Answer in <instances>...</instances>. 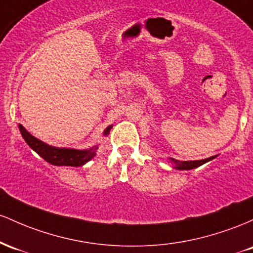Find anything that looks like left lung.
I'll return each instance as SVG.
<instances>
[{
  "mask_svg": "<svg viewBox=\"0 0 253 253\" xmlns=\"http://www.w3.org/2000/svg\"><path fill=\"white\" fill-rule=\"evenodd\" d=\"M214 158H216V155L215 157H211L208 159H204V160H195V161H179V160H175V159H172L169 161H172L173 164H174V169H196V167L201 166V165L208 163V161L212 160Z\"/></svg>",
  "mask_w": 253,
  "mask_h": 253,
  "instance_id": "left-lung-1",
  "label": "left lung"
}]
</instances>
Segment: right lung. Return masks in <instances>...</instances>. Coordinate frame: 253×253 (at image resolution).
<instances>
[{
  "instance_id": "obj_1",
  "label": "right lung",
  "mask_w": 253,
  "mask_h": 253,
  "mask_svg": "<svg viewBox=\"0 0 253 253\" xmlns=\"http://www.w3.org/2000/svg\"><path fill=\"white\" fill-rule=\"evenodd\" d=\"M111 127L112 126H110L105 129L104 136L109 135ZM19 129L28 146L35 150L37 154L41 155L45 161H47L51 165H55V166H82L95 157V150L98 149V147H93V148L84 150L57 148V147L49 146V144L36 138L21 124H19Z\"/></svg>"
}]
</instances>
